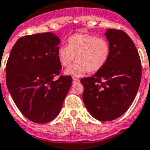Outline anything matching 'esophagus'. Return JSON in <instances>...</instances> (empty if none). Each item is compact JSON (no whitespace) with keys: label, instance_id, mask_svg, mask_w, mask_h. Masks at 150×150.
Instances as JSON below:
<instances>
[{"label":"esophagus","instance_id":"34e87169","mask_svg":"<svg viewBox=\"0 0 150 150\" xmlns=\"http://www.w3.org/2000/svg\"><path fill=\"white\" fill-rule=\"evenodd\" d=\"M80 82V80L76 79V78H73V83H79Z\"/></svg>","mask_w":150,"mask_h":150}]
</instances>
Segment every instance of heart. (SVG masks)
<instances>
[{
	"label": "heart",
	"mask_w": 150,
	"mask_h": 150,
	"mask_svg": "<svg viewBox=\"0 0 150 150\" xmlns=\"http://www.w3.org/2000/svg\"><path fill=\"white\" fill-rule=\"evenodd\" d=\"M110 53V44L104 38L76 33L68 39V45L59 48L58 58L62 66L68 67L76 57L77 63L66 74L80 76L86 71L93 73L100 70L108 60Z\"/></svg>",
	"instance_id": "obj_1"
}]
</instances>
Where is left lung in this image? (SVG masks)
<instances>
[{
    "label": "left lung",
    "mask_w": 150,
    "mask_h": 150,
    "mask_svg": "<svg viewBox=\"0 0 150 150\" xmlns=\"http://www.w3.org/2000/svg\"><path fill=\"white\" fill-rule=\"evenodd\" d=\"M110 53L105 65L93 76L82 78L83 100L90 115L100 121L121 117L131 106L139 89L142 67L133 41L124 31L105 33Z\"/></svg>",
    "instance_id": "1"
}]
</instances>
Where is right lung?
Wrapping results in <instances>:
<instances>
[{"label": "right lung", "mask_w": 150, "mask_h": 150, "mask_svg": "<svg viewBox=\"0 0 150 150\" xmlns=\"http://www.w3.org/2000/svg\"><path fill=\"white\" fill-rule=\"evenodd\" d=\"M60 40L51 32L19 38L6 65V83L16 106L29 120L46 123L60 112L72 83L60 75Z\"/></svg>", "instance_id": "right-lung-1"}]
</instances>
